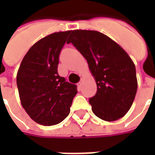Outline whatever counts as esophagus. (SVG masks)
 I'll use <instances>...</instances> for the list:
<instances>
[{"label":"esophagus","mask_w":155,"mask_h":155,"mask_svg":"<svg viewBox=\"0 0 155 155\" xmlns=\"http://www.w3.org/2000/svg\"><path fill=\"white\" fill-rule=\"evenodd\" d=\"M83 82H84V80H83V79H81V81L78 83V86H79V87H81V86H82V84H83Z\"/></svg>","instance_id":"esophagus-1"}]
</instances>
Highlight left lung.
Segmentation results:
<instances>
[{
	"instance_id": "1",
	"label": "left lung",
	"mask_w": 155,
	"mask_h": 155,
	"mask_svg": "<svg viewBox=\"0 0 155 155\" xmlns=\"http://www.w3.org/2000/svg\"><path fill=\"white\" fill-rule=\"evenodd\" d=\"M71 42L86 59L95 80L97 92L89 100L93 113L105 121L124 116L138 87L131 58L115 41L96 31H72L67 41Z\"/></svg>"
}]
</instances>
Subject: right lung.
Wrapping results in <instances>:
<instances>
[{
	"instance_id": "obj_1",
	"label": "right lung",
	"mask_w": 155,
	"mask_h": 155,
	"mask_svg": "<svg viewBox=\"0 0 155 155\" xmlns=\"http://www.w3.org/2000/svg\"><path fill=\"white\" fill-rule=\"evenodd\" d=\"M71 31L54 32L35 43L17 72L22 107L35 122L45 126L63 121L77 94L76 85L66 82L57 71L59 55Z\"/></svg>"
}]
</instances>
